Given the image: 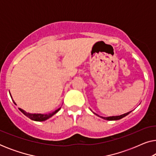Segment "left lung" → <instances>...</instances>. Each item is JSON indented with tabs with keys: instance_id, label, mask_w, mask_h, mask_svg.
<instances>
[{
	"instance_id": "1",
	"label": "left lung",
	"mask_w": 156,
	"mask_h": 156,
	"mask_svg": "<svg viewBox=\"0 0 156 156\" xmlns=\"http://www.w3.org/2000/svg\"><path fill=\"white\" fill-rule=\"evenodd\" d=\"M131 112H127L126 113V114H123L122 115H120V116H108V117H103V116H99V115L96 114V113L93 112L94 114L97 115V116L101 117V119H105V120H108V121H116V120H119V119H121L122 118H123V117H125L126 116H127L128 114H129L130 113H131Z\"/></svg>"
}]
</instances>
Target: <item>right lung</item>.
Here are the masks:
<instances>
[{
	"label": "right lung",
	"instance_id": "1",
	"mask_svg": "<svg viewBox=\"0 0 156 156\" xmlns=\"http://www.w3.org/2000/svg\"><path fill=\"white\" fill-rule=\"evenodd\" d=\"M10 97H11V94H10ZM11 98H12V97H11ZM12 101H13V100H12ZM13 102H14V104H16V103H15L14 101H13ZM60 108H61V107L59 108L58 109L55 110V112H53L52 113H50V114H30V113L26 112H25V111H24V110L22 109V108H19V110H20V112H22L23 114L25 115V116H26L27 117H28L29 119H30L31 120L35 121H44L47 120V119H50V117H52V116H54L55 114H57V113L58 112L59 110H60Z\"/></svg>",
	"mask_w": 156,
	"mask_h": 156
}]
</instances>
